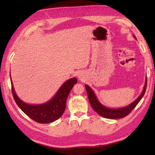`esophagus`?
Listing matches in <instances>:
<instances>
[{"instance_id":"esophagus-1","label":"esophagus","mask_w":155,"mask_h":155,"mask_svg":"<svg viewBox=\"0 0 155 155\" xmlns=\"http://www.w3.org/2000/svg\"><path fill=\"white\" fill-rule=\"evenodd\" d=\"M78 77L79 79L83 80L84 78V75H83V74H82V73H80V74H78Z\"/></svg>"}]
</instances>
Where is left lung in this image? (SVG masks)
Here are the masks:
<instances>
[{
	"label": "left lung",
	"instance_id": "1",
	"mask_svg": "<svg viewBox=\"0 0 155 155\" xmlns=\"http://www.w3.org/2000/svg\"><path fill=\"white\" fill-rule=\"evenodd\" d=\"M146 86L147 78L146 79V83L143 87V90L142 91V93L141 94V95L139 96L133 103L129 104V105L120 109H109L103 106V104L100 103V102L98 101V99H97L95 94H94L92 90H91L87 85H85V87L86 90H87L88 99L89 101H90L91 106L97 114H98L102 117H105V118L118 119L127 116V115L129 114L132 111V110L137 106V104L139 103V102L141 101V99L142 98L144 94L146 92Z\"/></svg>",
	"mask_w": 155,
	"mask_h": 155
}]
</instances>
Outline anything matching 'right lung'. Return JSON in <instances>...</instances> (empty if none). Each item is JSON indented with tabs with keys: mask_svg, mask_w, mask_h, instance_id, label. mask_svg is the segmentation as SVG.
<instances>
[{
	"mask_svg": "<svg viewBox=\"0 0 155 155\" xmlns=\"http://www.w3.org/2000/svg\"><path fill=\"white\" fill-rule=\"evenodd\" d=\"M12 83V91L15 102L20 109L30 118L41 124H47L58 120L64 114L65 103L70 91L77 83L76 78H72L65 82L52 99L47 103L38 105L28 104L17 96Z\"/></svg>",
	"mask_w": 155,
	"mask_h": 155,
	"instance_id": "obj_1",
	"label": "right lung"
}]
</instances>
